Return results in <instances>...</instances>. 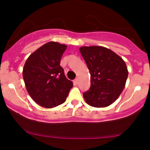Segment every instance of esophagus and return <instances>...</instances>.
I'll list each match as a JSON object with an SVG mask.
<instances>
[{
    "instance_id": "1",
    "label": "esophagus",
    "mask_w": 150,
    "mask_h": 150,
    "mask_svg": "<svg viewBox=\"0 0 150 150\" xmlns=\"http://www.w3.org/2000/svg\"><path fill=\"white\" fill-rule=\"evenodd\" d=\"M74 83H75V84H77V83H78V79H77V78H75V80H74Z\"/></svg>"
}]
</instances>
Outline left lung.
<instances>
[{"instance_id": "left-lung-1", "label": "left lung", "mask_w": 150, "mask_h": 150, "mask_svg": "<svg viewBox=\"0 0 150 150\" xmlns=\"http://www.w3.org/2000/svg\"><path fill=\"white\" fill-rule=\"evenodd\" d=\"M80 51L91 78L90 88L83 93L85 101L97 108L113 104L124 89L128 75L124 61L103 46H82Z\"/></svg>"}]
</instances>
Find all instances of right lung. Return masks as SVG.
<instances>
[{
  "label": "right lung",
  "mask_w": 150,
  "mask_h": 150,
  "mask_svg": "<svg viewBox=\"0 0 150 150\" xmlns=\"http://www.w3.org/2000/svg\"><path fill=\"white\" fill-rule=\"evenodd\" d=\"M67 46L50 42L29 56L23 68L24 82L32 99L44 108H53L64 103L72 81L66 78L60 65Z\"/></svg>",
  "instance_id": "right-lung-1"
}]
</instances>
